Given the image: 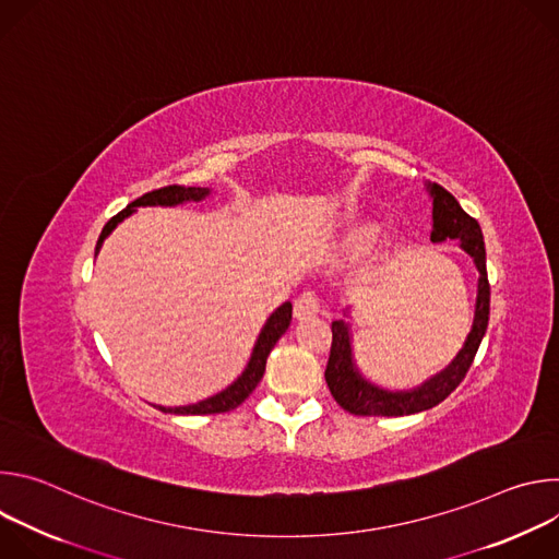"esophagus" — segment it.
<instances>
[{
    "label": "esophagus",
    "mask_w": 559,
    "mask_h": 559,
    "mask_svg": "<svg viewBox=\"0 0 559 559\" xmlns=\"http://www.w3.org/2000/svg\"><path fill=\"white\" fill-rule=\"evenodd\" d=\"M321 311V298L313 289H305L296 300H294V316L296 318H305V316H313Z\"/></svg>",
    "instance_id": "obj_1"
}]
</instances>
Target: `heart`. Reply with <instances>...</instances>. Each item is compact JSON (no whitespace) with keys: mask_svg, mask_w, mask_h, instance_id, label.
I'll list each match as a JSON object with an SVG mask.
<instances>
[{"mask_svg":"<svg viewBox=\"0 0 559 559\" xmlns=\"http://www.w3.org/2000/svg\"><path fill=\"white\" fill-rule=\"evenodd\" d=\"M382 241V229L378 225H360L347 238V250L352 254H367Z\"/></svg>","mask_w":559,"mask_h":559,"instance_id":"b5f03b06","label":"heart"}]
</instances>
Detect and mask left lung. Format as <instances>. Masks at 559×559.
<instances>
[{
	"label": "left lung",
	"mask_w": 559,
	"mask_h": 559,
	"mask_svg": "<svg viewBox=\"0 0 559 559\" xmlns=\"http://www.w3.org/2000/svg\"><path fill=\"white\" fill-rule=\"evenodd\" d=\"M433 197V229L431 241L442 243L447 238H457L460 246L473 257L480 281H477V300H475V318L473 328L466 336L464 347L453 358V362L427 380L423 386L414 391H384L369 384L352 360L349 330L343 321L332 323V349L325 369L328 386L334 395V401L354 416H409L440 405L444 397L464 380L477 347L483 343V336L489 325V305H491V287L487 276V252H485V236L473 216H468L457 199L438 183L429 186Z\"/></svg>",
	"instance_id": "1"
}]
</instances>
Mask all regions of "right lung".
Wrapping results in <instances>:
<instances>
[{"label":"right lung","mask_w":559,"mask_h":559,"mask_svg":"<svg viewBox=\"0 0 559 559\" xmlns=\"http://www.w3.org/2000/svg\"><path fill=\"white\" fill-rule=\"evenodd\" d=\"M210 194L207 188H186V186H166V188H158V190H152L143 197H139L136 201H132L128 207H123L119 214H115L106 227L102 229V236L97 241V248H95V254L99 252L104 238L126 218L134 212V207L139 205H177V203H183V201H201ZM292 323V302H283L270 318L267 323L254 345V352H252V358L246 367V371L241 373V378L234 380V384H229L225 391L207 397V401H201L197 405H188V407H158L164 414H177V416H207V414H223V412H231L236 409L238 405H241L246 397L257 389V384L261 382L263 373H265V362H267V356L270 352L274 349L276 341L287 332Z\"/></svg>","instance_id":"1"}]
</instances>
